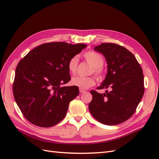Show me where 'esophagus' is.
Segmentation results:
<instances>
[{"mask_svg":"<svg viewBox=\"0 0 159 159\" xmlns=\"http://www.w3.org/2000/svg\"><path fill=\"white\" fill-rule=\"evenodd\" d=\"M85 91V89H81V88H80V92L81 93H84Z\"/></svg>","mask_w":159,"mask_h":159,"instance_id":"1","label":"esophagus"}]
</instances>
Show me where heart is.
Instances as JSON below:
<instances>
[{
  "instance_id": "b5f03b06",
  "label": "heart",
  "mask_w": 159,
  "mask_h": 159,
  "mask_svg": "<svg viewBox=\"0 0 159 159\" xmlns=\"http://www.w3.org/2000/svg\"><path fill=\"white\" fill-rule=\"evenodd\" d=\"M84 57L89 64L93 67L92 72L99 79L103 76V70L102 66L104 64L103 57L98 52L90 51L84 54ZM79 57L78 55L72 56L68 63V68L71 74H75L78 68ZM70 83L72 85L76 86L81 89H87L93 86L95 83V79L93 76L81 77L75 76L72 78Z\"/></svg>"
}]
</instances>
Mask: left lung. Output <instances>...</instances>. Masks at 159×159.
<instances>
[{"label": "left lung", "mask_w": 159, "mask_h": 159, "mask_svg": "<svg viewBox=\"0 0 159 159\" xmlns=\"http://www.w3.org/2000/svg\"><path fill=\"white\" fill-rule=\"evenodd\" d=\"M107 60V74L98 88H110L105 93L91 90L89 110L100 123L115 125L127 121L135 112L143 98L144 75L136 57L125 48L113 43L95 47Z\"/></svg>", "instance_id": "8db88e82"}]
</instances>
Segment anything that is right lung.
Here are the masks:
<instances>
[{
	"label": "right lung",
	"instance_id": "obj_1",
	"mask_svg": "<svg viewBox=\"0 0 159 159\" xmlns=\"http://www.w3.org/2000/svg\"><path fill=\"white\" fill-rule=\"evenodd\" d=\"M87 45L56 42L41 44L24 57L16 68L14 99L25 117L40 127H50L66 115L79 95L76 86L61 87L71 80L68 63Z\"/></svg>",
	"mask_w": 159,
	"mask_h": 159
}]
</instances>
